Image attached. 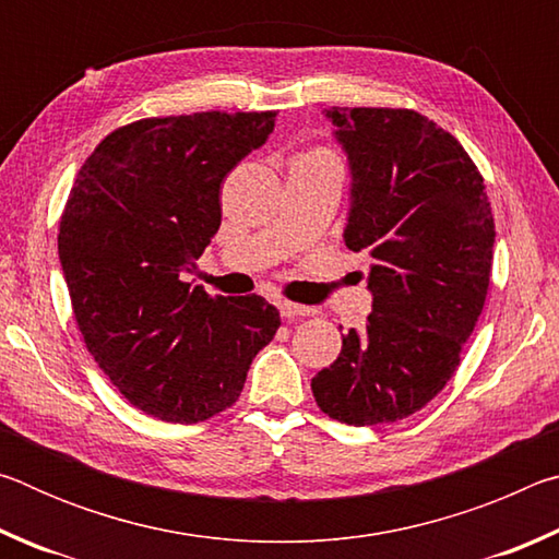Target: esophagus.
Masks as SVG:
<instances>
[{
	"mask_svg": "<svg viewBox=\"0 0 559 559\" xmlns=\"http://www.w3.org/2000/svg\"><path fill=\"white\" fill-rule=\"evenodd\" d=\"M278 310L283 318H302V316H313V308L308 306H298V302H290V300H281L278 302Z\"/></svg>",
	"mask_w": 559,
	"mask_h": 559,
	"instance_id": "obj_1",
	"label": "esophagus"
}]
</instances>
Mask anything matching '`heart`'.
Segmentation results:
<instances>
[{
    "label": "heart",
    "mask_w": 559,
    "mask_h": 559,
    "mask_svg": "<svg viewBox=\"0 0 559 559\" xmlns=\"http://www.w3.org/2000/svg\"><path fill=\"white\" fill-rule=\"evenodd\" d=\"M302 157H316V159H325V163H335L333 155H330L328 150H313V153H306Z\"/></svg>",
    "instance_id": "b5f03b06"
}]
</instances>
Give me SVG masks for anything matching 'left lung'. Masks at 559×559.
<instances>
[{
  "label": "left lung",
  "instance_id": "1",
  "mask_svg": "<svg viewBox=\"0 0 559 559\" xmlns=\"http://www.w3.org/2000/svg\"><path fill=\"white\" fill-rule=\"evenodd\" d=\"M353 167L345 243L370 257L372 313L310 386L349 427L419 412L459 370L484 313L496 222L484 175L449 130L409 108H340Z\"/></svg>",
  "mask_w": 559,
  "mask_h": 559
}]
</instances>
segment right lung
I'll use <instances>...</instances> for the list:
<instances>
[{
  "mask_svg": "<svg viewBox=\"0 0 559 559\" xmlns=\"http://www.w3.org/2000/svg\"><path fill=\"white\" fill-rule=\"evenodd\" d=\"M276 110L143 118L112 130L75 175L59 259L103 374L155 419L197 424L239 400L281 325L266 298L185 281L219 231L224 177L273 132Z\"/></svg>",
  "mask_w": 559,
  "mask_h": 559,
  "instance_id": "right-lung-1",
  "label": "right lung"
}]
</instances>
